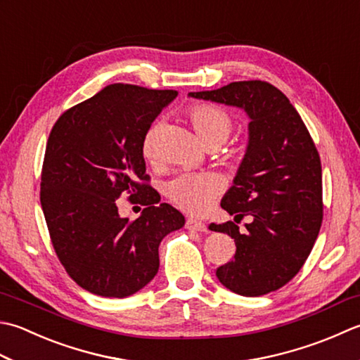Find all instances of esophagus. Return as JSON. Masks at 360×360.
Returning a JSON list of instances; mask_svg holds the SVG:
<instances>
[{"mask_svg":"<svg viewBox=\"0 0 360 360\" xmlns=\"http://www.w3.org/2000/svg\"><path fill=\"white\" fill-rule=\"evenodd\" d=\"M186 228L190 231H198V232H207V226L202 221L193 220V218H187Z\"/></svg>","mask_w":360,"mask_h":360,"instance_id":"1","label":"esophagus"}]
</instances>
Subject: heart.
Listing matches in <instances>:
<instances>
[{
	"label": "heart",
	"mask_w": 360,
	"mask_h": 360,
	"mask_svg": "<svg viewBox=\"0 0 360 360\" xmlns=\"http://www.w3.org/2000/svg\"><path fill=\"white\" fill-rule=\"evenodd\" d=\"M187 117L198 136L210 148L223 145L234 129V122L226 110L214 104L195 103ZM142 156L153 162L158 158V126H151L142 139ZM221 192V179L214 173H182L167 184V196L187 214L201 215Z\"/></svg>",
	"instance_id": "1"
}]
</instances>
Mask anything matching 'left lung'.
I'll use <instances>...</instances> for the list:
<instances>
[{"mask_svg": "<svg viewBox=\"0 0 360 360\" xmlns=\"http://www.w3.org/2000/svg\"><path fill=\"white\" fill-rule=\"evenodd\" d=\"M193 98L245 109L250 145L221 207L236 221L251 215L246 232L234 221L212 223L236 242V255L217 269L220 283L243 297L278 290L297 276L323 221L320 154L288 98L266 81H238Z\"/></svg>", "mask_w": 360, "mask_h": 360, "instance_id": "left-lung-1", "label": "left lung"}]
</instances>
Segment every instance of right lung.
<instances>
[{"label": "right lung", "mask_w": 360, "mask_h": 360, "mask_svg": "<svg viewBox=\"0 0 360 360\" xmlns=\"http://www.w3.org/2000/svg\"><path fill=\"white\" fill-rule=\"evenodd\" d=\"M176 90L110 84L67 109L49 132L40 204L56 256L75 283L105 298L139 292L159 270V243L184 217L150 186L142 139ZM128 194L146 206L117 215Z\"/></svg>", "instance_id": "right-lung-1"}]
</instances>
